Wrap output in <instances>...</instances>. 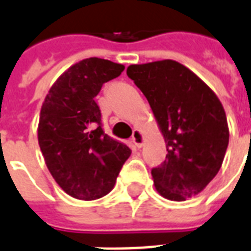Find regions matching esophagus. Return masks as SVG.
I'll use <instances>...</instances> for the list:
<instances>
[{"instance_id": "34e87169", "label": "esophagus", "mask_w": 251, "mask_h": 251, "mask_svg": "<svg viewBox=\"0 0 251 251\" xmlns=\"http://www.w3.org/2000/svg\"><path fill=\"white\" fill-rule=\"evenodd\" d=\"M143 135L142 133L139 131V130H134L133 131V137H131V142L134 143V146L135 147H142L143 146Z\"/></svg>"}]
</instances>
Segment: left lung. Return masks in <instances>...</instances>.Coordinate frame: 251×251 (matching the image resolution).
Instances as JSON below:
<instances>
[{"label": "left lung", "mask_w": 251, "mask_h": 251, "mask_svg": "<svg viewBox=\"0 0 251 251\" xmlns=\"http://www.w3.org/2000/svg\"><path fill=\"white\" fill-rule=\"evenodd\" d=\"M126 74L149 101L166 141V159L151 170L156 191L174 201L200 194L217 175L229 143L217 96L174 60L133 64Z\"/></svg>", "instance_id": "obj_1"}]
</instances>
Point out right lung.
<instances>
[{"instance_id": "add662e5", "label": "right lung", "mask_w": 251, "mask_h": 251, "mask_svg": "<svg viewBox=\"0 0 251 251\" xmlns=\"http://www.w3.org/2000/svg\"><path fill=\"white\" fill-rule=\"evenodd\" d=\"M125 67L89 57L56 80L42 105L38 141L51 175L64 192L79 200L108 195L131 154L125 143L102 129L95 97Z\"/></svg>"}]
</instances>
